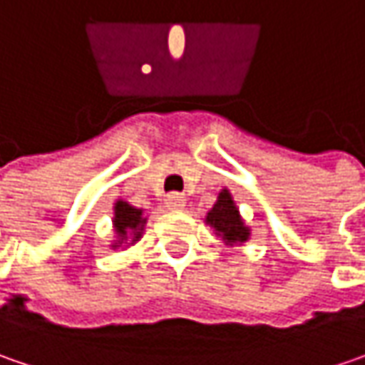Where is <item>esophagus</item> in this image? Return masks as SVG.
<instances>
[{"label":"esophagus","mask_w":365,"mask_h":365,"mask_svg":"<svg viewBox=\"0 0 365 365\" xmlns=\"http://www.w3.org/2000/svg\"><path fill=\"white\" fill-rule=\"evenodd\" d=\"M165 206L169 210H182L183 206H185V200L180 194H171V196L165 198Z\"/></svg>","instance_id":"34e87169"}]
</instances>
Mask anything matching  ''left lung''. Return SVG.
Segmentation results:
<instances>
[{
	"mask_svg": "<svg viewBox=\"0 0 365 365\" xmlns=\"http://www.w3.org/2000/svg\"><path fill=\"white\" fill-rule=\"evenodd\" d=\"M204 222L214 229L227 247H241L251 239V227L245 225L229 187H222L218 192L212 208L204 216Z\"/></svg>",
	"mask_w": 365,
	"mask_h": 365,
	"instance_id": "left-lung-1",
	"label": "left lung"
}]
</instances>
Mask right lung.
Wrapping results in <instances>:
<instances>
[{"instance_id":"obj_1","label":"right lung","mask_w":365,"mask_h":365,"mask_svg":"<svg viewBox=\"0 0 365 365\" xmlns=\"http://www.w3.org/2000/svg\"><path fill=\"white\" fill-rule=\"evenodd\" d=\"M112 230L114 241H110V249H128L138 243L145 235L147 216L143 208H136L130 202L118 198L114 202Z\"/></svg>"}]
</instances>
